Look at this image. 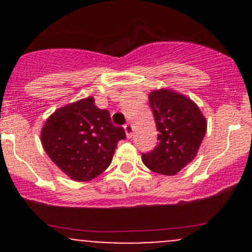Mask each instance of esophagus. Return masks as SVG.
Segmentation results:
<instances>
[{
    "mask_svg": "<svg viewBox=\"0 0 252 252\" xmlns=\"http://www.w3.org/2000/svg\"><path fill=\"white\" fill-rule=\"evenodd\" d=\"M124 130H126V138L130 139L131 136H133V126H131V124H126V126H124Z\"/></svg>",
    "mask_w": 252,
    "mask_h": 252,
    "instance_id": "esophagus-1",
    "label": "esophagus"
}]
</instances>
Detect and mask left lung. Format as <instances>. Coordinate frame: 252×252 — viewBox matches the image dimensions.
I'll list each match as a JSON object with an SVG mask.
<instances>
[{"label": "left lung", "instance_id": "left-lung-1", "mask_svg": "<svg viewBox=\"0 0 252 252\" xmlns=\"http://www.w3.org/2000/svg\"><path fill=\"white\" fill-rule=\"evenodd\" d=\"M156 122V147L141 154L142 162L152 172L174 175L196 156L207 129V122L194 101L169 89L149 95Z\"/></svg>", "mask_w": 252, "mask_h": 252}]
</instances>
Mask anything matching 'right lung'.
Instances as JSON below:
<instances>
[{"mask_svg":"<svg viewBox=\"0 0 252 252\" xmlns=\"http://www.w3.org/2000/svg\"><path fill=\"white\" fill-rule=\"evenodd\" d=\"M123 139L124 129L113 126L110 112L96 107L94 97L58 108L41 130L48 157L75 182H88L106 171Z\"/></svg>","mask_w":252,"mask_h":252,"instance_id":"right-lung-1","label":"right lung"}]
</instances>
